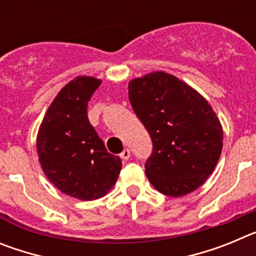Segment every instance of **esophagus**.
Segmentation results:
<instances>
[{"label": "esophagus", "instance_id": "34e87169", "mask_svg": "<svg viewBox=\"0 0 256 256\" xmlns=\"http://www.w3.org/2000/svg\"><path fill=\"white\" fill-rule=\"evenodd\" d=\"M119 156H120L122 160H128L130 158V148H124V150L122 151V154Z\"/></svg>", "mask_w": 256, "mask_h": 256}]
</instances>
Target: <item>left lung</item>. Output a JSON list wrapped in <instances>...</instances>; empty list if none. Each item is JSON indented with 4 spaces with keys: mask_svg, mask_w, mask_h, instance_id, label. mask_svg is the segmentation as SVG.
<instances>
[{
    "mask_svg": "<svg viewBox=\"0 0 256 256\" xmlns=\"http://www.w3.org/2000/svg\"><path fill=\"white\" fill-rule=\"evenodd\" d=\"M128 94L152 141L144 164L151 184L172 198L198 188L216 168L223 148V130L212 106L164 72L133 79Z\"/></svg>",
    "mask_w": 256,
    "mask_h": 256,
    "instance_id": "1",
    "label": "left lung"
}]
</instances>
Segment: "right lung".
I'll use <instances>...</instances> for the list:
<instances>
[{
  "label": "right lung",
  "instance_id": "add662e5",
  "mask_svg": "<svg viewBox=\"0 0 256 256\" xmlns=\"http://www.w3.org/2000/svg\"><path fill=\"white\" fill-rule=\"evenodd\" d=\"M101 80L78 76L52 101L37 136L40 166L61 192L80 200L108 194L122 169L88 120V101Z\"/></svg>",
  "mask_w": 256,
  "mask_h": 256
}]
</instances>
